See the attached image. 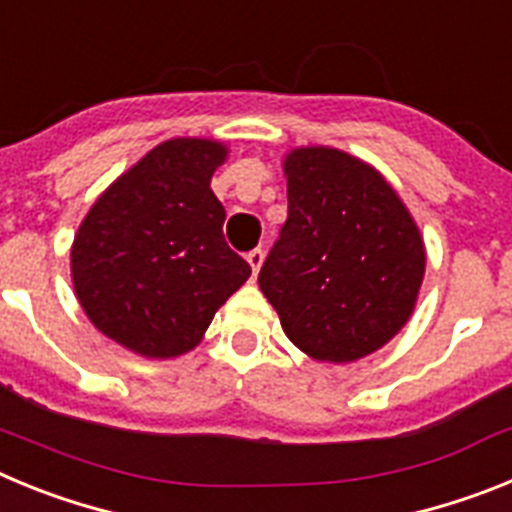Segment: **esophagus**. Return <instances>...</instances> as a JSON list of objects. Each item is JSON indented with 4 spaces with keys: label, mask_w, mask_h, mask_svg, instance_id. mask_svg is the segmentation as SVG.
Wrapping results in <instances>:
<instances>
[{
    "label": "esophagus",
    "mask_w": 512,
    "mask_h": 512,
    "mask_svg": "<svg viewBox=\"0 0 512 512\" xmlns=\"http://www.w3.org/2000/svg\"><path fill=\"white\" fill-rule=\"evenodd\" d=\"M246 261L251 264L253 274H259L261 264H264V251H261V248H253V251L246 256Z\"/></svg>",
    "instance_id": "esophagus-1"
}]
</instances>
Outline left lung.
Returning <instances> with one entry per match:
<instances>
[{
	"mask_svg": "<svg viewBox=\"0 0 512 512\" xmlns=\"http://www.w3.org/2000/svg\"><path fill=\"white\" fill-rule=\"evenodd\" d=\"M287 223L259 271L287 338L318 361L348 364L395 338L425 274L408 207L374 166L328 146L284 158Z\"/></svg>",
	"mask_w": 512,
	"mask_h": 512,
	"instance_id": "1",
	"label": "left lung"
}]
</instances>
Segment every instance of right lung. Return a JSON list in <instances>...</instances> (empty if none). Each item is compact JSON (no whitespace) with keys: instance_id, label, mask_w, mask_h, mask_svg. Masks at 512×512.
I'll list each match as a JSON object with an SVG mask.
<instances>
[{"instance_id":"add662e5","label":"right lung","mask_w":512,"mask_h":512,"mask_svg":"<svg viewBox=\"0 0 512 512\" xmlns=\"http://www.w3.org/2000/svg\"><path fill=\"white\" fill-rule=\"evenodd\" d=\"M228 148L171 138L99 194L71 246L76 297L104 336L146 359H174L205 336L251 277L223 238L210 189Z\"/></svg>"}]
</instances>
